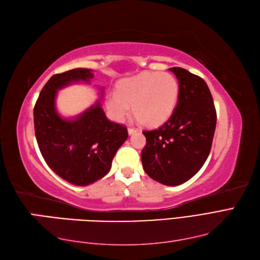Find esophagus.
<instances>
[{"label":"esophagus","instance_id":"esophagus-1","mask_svg":"<svg viewBox=\"0 0 260 260\" xmlns=\"http://www.w3.org/2000/svg\"><path fill=\"white\" fill-rule=\"evenodd\" d=\"M136 132H138V129H135V128H128V134L131 136L136 134Z\"/></svg>","mask_w":260,"mask_h":260}]
</instances>
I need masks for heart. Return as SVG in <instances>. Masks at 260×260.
<instances>
[{
	"label": "heart",
	"instance_id": "b5f03b06",
	"mask_svg": "<svg viewBox=\"0 0 260 260\" xmlns=\"http://www.w3.org/2000/svg\"><path fill=\"white\" fill-rule=\"evenodd\" d=\"M179 81L169 73H140L122 79L106 105L111 117L121 121L132 106L137 118L150 126L159 125L172 115L179 99Z\"/></svg>",
	"mask_w": 260,
	"mask_h": 260
}]
</instances>
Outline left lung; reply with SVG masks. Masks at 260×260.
<instances>
[{
    "label": "left lung",
    "mask_w": 260,
    "mask_h": 260,
    "mask_svg": "<svg viewBox=\"0 0 260 260\" xmlns=\"http://www.w3.org/2000/svg\"><path fill=\"white\" fill-rule=\"evenodd\" d=\"M179 81V101L160 128L144 130L143 170L151 179L175 186L188 181L205 163L216 128V110L203 78L181 67L170 68Z\"/></svg>",
    "instance_id": "left-lung-1"
}]
</instances>
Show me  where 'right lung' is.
Returning <instances> with one entry per match:
<instances>
[{
    "mask_svg": "<svg viewBox=\"0 0 260 260\" xmlns=\"http://www.w3.org/2000/svg\"><path fill=\"white\" fill-rule=\"evenodd\" d=\"M92 77L87 68L52 76L34 107L35 136L44 160L61 179L78 186L103 179L128 138L124 125L107 119L100 101L74 119L61 118L57 112V90L74 82L89 84Z\"/></svg>",
    "mask_w": 260,
    "mask_h": 260,
    "instance_id": "obj_1",
    "label": "right lung"
}]
</instances>
